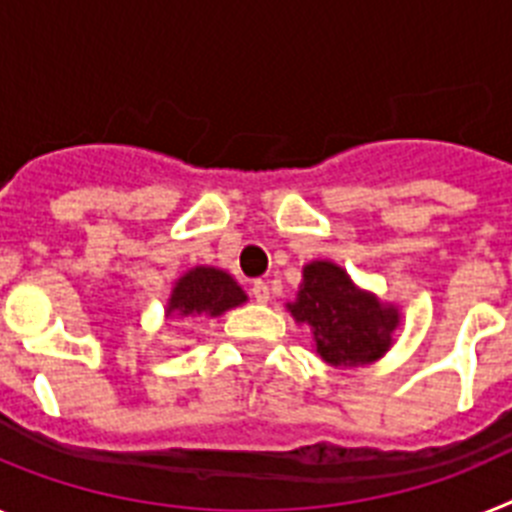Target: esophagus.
Returning <instances> with one entry per match:
<instances>
[{
	"instance_id": "esophagus-1",
	"label": "esophagus",
	"mask_w": 512,
	"mask_h": 512,
	"mask_svg": "<svg viewBox=\"0 0 512 512\" xmlns=\"http://www.w3.org/2000/svg\"><path fill=\"white\" fill-rule=\"evenodd\" d=\"M252 296H255V302L265 304L270 299V286L265 281H255L252 283Z\"/></svg>"
}]
</instances>
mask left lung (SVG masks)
Returning <instances> with one entry per match:
<instances>
[{"label": "left lung", "instance_id": "left-lung-1", "mask_svg": "<svg viewBox=\"0 0 512 512\" xmlns=\"http://www.w3.org/2000/svg\"><path fill=\"white\" fill-rule=\"evenodd\" d=\"M296 325H307L322 362L336 369L367 367L393 349L401 309L382 302L333 260H312L302 268L294 302L286 304Z\"/></svg>", "mask_w": 512, "mask_h": 512}]
</instances>
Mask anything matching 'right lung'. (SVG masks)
Wrapping results in <instances>:
<instances>
[{
	"mask_svg": "<svg viewBox=\"0 0 512 512\" xmlns=\"http://www.w3.org/2000/svg\"><path fill=\"white\" fill-rule=\"evenodd\" d=\"M247 294L231 273L213 265H195L176 278L166 299L163 317H221L234 307H242Z\"/></svg>",
	"mask_w": 512,
	"mask_h": 512,
	"instance_id": "add662e5",
	"label": "right lung"
}]
</instances>
